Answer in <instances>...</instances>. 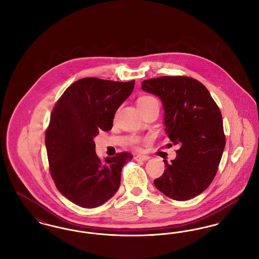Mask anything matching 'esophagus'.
Listing matches in <instances>:
<instances>
[{
    "instance_id": "obj_1",
    "label": "esophagus",
    "mask_w": 259,
    "mask_h": 259,
    "mask_svg": "<svg viewBox=\"0 0 259 259\" xmlns=\"http://www.w3.org/2000/svg\"><path fill=\"white\" fill-rule=\"evenodd\" d=\"M150 157L148 155H136V161H148Z\"/></svg>"
}]
</instances>
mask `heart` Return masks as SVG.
<instances>
[{
  "instance_id": "1",
  "label": "heart",
  "mask_w": 259,
  "mask_h": 259,
  "mask_svg": "<svg viewBox=\"0 0 259 259\" xmlns=\"http://www.w3.org/2000/svg\"><path fill=\"white\" fill-rule=\"evenodd\" d=\"M153 104H158V101L152 96H143L138 100V107L143 108V107H148ZM133 144L136 147H139L142 144V140L139 138H134L133 139Z\"/></svg>"
}]
</instances>
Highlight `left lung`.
I'll list each match as a JSON object with an SVG mask.
<instances>
[{
    "mask_svg": "<svg viewBox=\"0 0 259 259\" xmlns=\"http://www.w3.org/2000/svg\"><path fill=\"white\" fill-rule=\"evenodd\" d=\"M142 89L160 99L166 134L180 146L171 163L163 160L166 169L154 185L177 201L197 196L212 182L225 148L222 112L209 90L192 77L150 78Z\"/></svg>",
    "mask_w": 259,
    "mask_h": 259,
    "instance_id": "left-lung-1",
    "label": "left lung"
}]
</instances>
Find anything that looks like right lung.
I'll return each mask as SVG.
<instances>
[{"label": "right lung", "mask_w": 259, "mask_h": 259, "mask_svg": "<svg viewBox=\"0 0 259 259\" xmlns=\"http://www.w3.org/2000/svg\"><path fill=\"white\" fill-rule=\"evenodd\" d=\"M135 80L119 82L96 77L76 80L54 106L46 133L50 172L63 196L82 208H96L118 190L130 152L100 160L94 138L109 131L113 117L130 96Z\"/></svg>", "instance_id": "1"}]
</instances>
